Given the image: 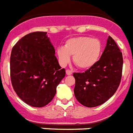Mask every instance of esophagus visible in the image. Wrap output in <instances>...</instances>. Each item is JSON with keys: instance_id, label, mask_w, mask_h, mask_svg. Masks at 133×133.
<instances>
[{"instance_id": "34e87169", "label": "esophagus", "mask_w": 133, "mask_h": 133, "mask_svg": "<svg viewBox=\"0 0 133 133\" xmlns=\"http://www.w3.org/2000/svg\"><path fill=\"white\" fill-rule=\"evenodd\" d=\"M72 74V72L71 70H66V75H71Z\"/></svg>"}]
</instances>
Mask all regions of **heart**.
Segmentation results:
<instances>
[{"mask_svg": "<svg viewBox=\"0 0 133 133\" xmlns=\"http://www.w3.org/2000/svg\"><path fill=\"white\" fill-rule=\"evenodd\" d=\"M102 52V44L97 38L79 36L66 41L64 47L56 49L59 63L65 65L73 55V62L81 69H88L98 61Z\"/></svg>", "mask_w": 133, "mask_h": 133, "instance_id": "heart-1", "label": "heart"}]
</instances>
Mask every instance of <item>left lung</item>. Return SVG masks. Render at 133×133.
Masks as SVG:
<instances>
[{"label": "left lung", "instance_id": "left-lung-1", "mask_svg": "<svg viewBox=\"0 0 133 133\" xmlns=\"http://www.w3.org/2000/svg\"><path fill=\"white\" fill-rule=\"evenodd\" d=\"M123 68L122 53L115 41L108 36L100 59L83 73H74V92L79 103L88 108L105 103L120 84Z\"/></svg>", "mask_w": 133, "mask_h": 133}]
</instances>
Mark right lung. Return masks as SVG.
<instances>
[{
  "mask_svg": "<svg viewBox=\"0 0 133 133\" xmlns=\"http://www.w3.org/2000/svg\"><path fill=\"white\" fill-rule=\"evenodd\" d=\"M47 32L30 33L13 47L10 76L13 88L28 105L41 108L50 103L65 76L55 56Z\"/></svg>",
  "mask_w": 133,
  "mask_h": 133,
  "instance_id": "1",
  "label": "right lung"
}]
</instances>
